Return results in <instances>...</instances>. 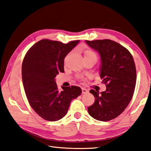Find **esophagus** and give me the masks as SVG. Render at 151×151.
Listing matches in <instances>:
<instances>
[{
  "label": "esophagus",
  "mask_w": 151,
  "mask_h": 151,
  "mask_svg": "<svg viewBox=\"0 0 151 151\" xmlns=\"http://www.w3.org/2000/svg\"><path fill=\"white\" fill-rule=\"evenodd\" d=\"M88 91L86 90V88H82V93L83 94H86V93H88Z\"/></svg>",
  "instance_id": "obj_1"
}]
</instances>
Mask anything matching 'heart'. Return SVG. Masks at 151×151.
I'll return each instance as SVG.
<instances>
[{
	"mask_svg": "<svg viewBox=\"0 0 151 151\" xmlns=\"http://www.w3.org/2000/svg\"><path fill=\"white\" fill-rule=\"evenodd\" d=\"M84 57L85 58H96V53L93 50L86 49L84 52Z\"/></svg>",
	"mask_w": 151,
	"mask_h": 151,
	"instance_id": "heart-1",
	"label": "heart"
}]
</instances>
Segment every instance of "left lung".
<instances>
[{"instance_id":"left-lung-1","label":"left lung","mask_w":151,"mask_h":151,"mask_svg":"<svg viewBox=\"0 0 151 151\" xmlns=\"http://www.w3.org/2000/svg\"><path fill=\"white\" fill-rule=\"evenodd\" d=\"M86 42L100 53V76L106 86V90L101 93L90 91L95 100L88 107V112L98 121H111L124 111L133 96L137 80L133 57L123 46L110 39Z\"/></svg>"}]
</instances>
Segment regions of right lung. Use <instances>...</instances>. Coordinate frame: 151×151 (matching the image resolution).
<instances>
[{"mask_svg":"<svg viewBox=\"0 0 151 151\" xmlns=\"http://www.w3.org/2000/svg\"><path fill=\"white\" fill-rule=\"evenodd\" d=\"M79 42L64 43L42 39L32 46L22 61V78L27 98L32 109L43 119L57 121L67 113L71 101L82 93L78 86L62 88L55 78L64 73V59Z\"/></svg>","mask_w":151,"mask_h":151,"instance_id":"add662e5","label":"right lung"}]
</instances>
